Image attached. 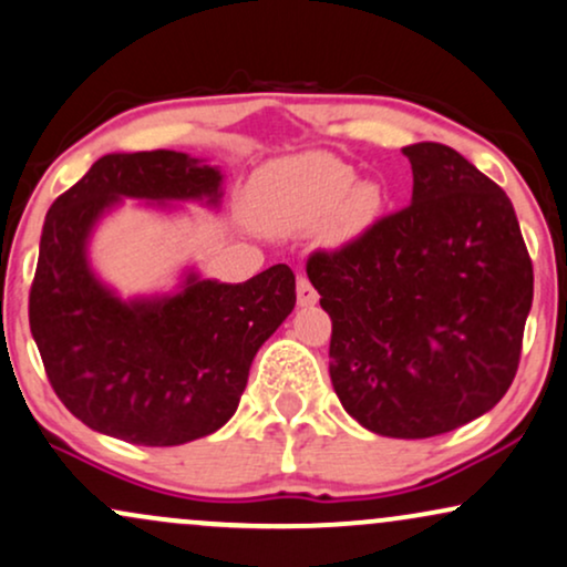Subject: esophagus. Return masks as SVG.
<instances>
[{
  "mask_svg": "<svg viewBox=\"0 0 567 567\" xmlns=\"http://www.w3.org/2000/svg\"><path fill=\"white\" fill-rule=\"evenodd\" d=\"M297 299H299V305H302V307L318 302V291L312 289V284L307 281L305 276L297 278Z\"/></svg>",
  "mask_w": 567,
  "mask_h": 567,
  "instance_id": "34e87169",
  "label": "esophagus"
}]
</instances>
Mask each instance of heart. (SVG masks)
I'll return each instance as SVG.
<instances>
[{"label":"heart","mask_w":567,"mask_h":567,"mask_svg":"<svg viewBox=\"0 0 567 567\" xmlns=\"http://www.w3.org/2000/svg\"><path fill=\"white\" fill-rule=\"evenodd\" d=\"M331 155H305L265 167L255 178L260 218L272 228L307 230L337 215L344 230H360L381 207L379 188Z\"/></svg>","instance_id":"1"}]
</instances>
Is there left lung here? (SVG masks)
Masks as SVG:
<instances>
[{"mask_svg":"<svg viewBox=\"0 0 567 567\" xmlns=\"http://www.w3.org/2000/svg\"><path fill=\"white\" fill-rule=\"evenodd\" d=\"M412 202L307 257L331 316V383L368 431L471 423L518 373L534 265L513 202L452 146H404Z\"/></svg>","mask_w":567,"mask_h":567,"instance_id":"left-lung-1","label":"left lung"}]
</instances>
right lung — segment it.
Returning <instances> with one entry per match:
<instances>
[{"mask_svg":"<svg viewBox=\"0 0 567 567\" xmlns=\"http://www.w3.org/2000/svg\"><path fill=\"white\" fill-rule=\"evenodd\" d=\"M218 188L220 173L184 152H134L100 157L49 207L28 320L54 394L89 429L144 446L218 431L257 349L295 310L289 265L244 284L188 276L176 297L128 305L91 276L89 230L113 202H218Z\"/></svg>","mask_w":567,"mask_h":567,"instance_id":"right-lung-1","label":"right lung"}]
</instances>
